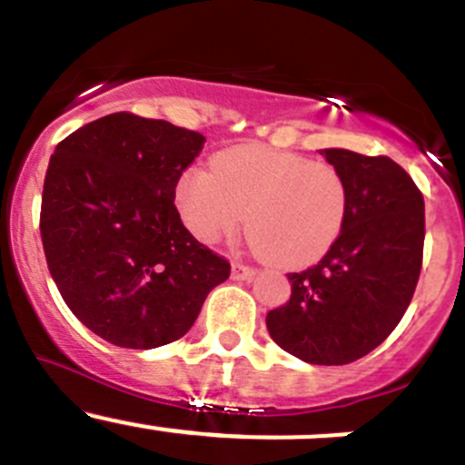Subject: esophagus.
<instances>
[{"label": "esophagus", "instance_id": "esophagus-1", "mask_svg": "<svg viewBox=\"0 0 465 465\" xmlns=\"http://www.w3.org/2000/svg\"><path fill=\"white\" fill-rule=\"evenodd\" d=\"M254 274H256L254 267L245 265V262H238V261L232 262V276L236 281H250V279H254Z\"/></svg>", "mask_w": 465, "mask_h": 465}]
</instances>
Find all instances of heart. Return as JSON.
<instances>
[{
  "label": "heart",
  "mask_w": 465,
  "mask_h": 465,
  "mask_svg": "<svg viewBox=\"0 0 465 465\" xmlns=\"http://www.w3.org/2000/svg\"><path fill=\"white\" fill-rule=\"evenodd\" d=\"M175 206L198 241L218 242L247 223L252 247L283 267L317 262L349 213L346 177L328 162L267 145H236L193 166L175 186Z\"/></svg>",
  "instance_id": "b5f03b06"
}]
</instances>
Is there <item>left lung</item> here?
<instances>
[{
  "label": "left lung",
  "instance_id": "left-lung-1",
  "mask_svg": "<svg viewBox=\"0 0 465 465\" xmlns=\"http://www.w3.org/2000/svg\"><path fill=\"white\" fill-rule=\"evenodd\" d=\"M320 153L349 184L344 229L317 265L288 274L290 302L265 323L290 355L331 367L371 353L405 315L423 262L425 203L393 159Z\"/></svg>",
  "mask_w": 465,
  "mask_h": 465
}]
</instances>
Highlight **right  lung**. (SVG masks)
I'll use <instances>...</instances> for the list:
<instances>
[{
	"label": "right lung",
	"instance_id": "obj_1",
	"mask_svg": "<svg viewBox=\"0 0 465 465\" xmlns=\"http://www.w3.org/2000/svg\"><path fill=\"white\" fill-rule=\"evenodd\" d=\"M206 139L168 121L116 112L55 145L40 233L69 311L124 349L189 332L229 261L182 224L175 186Z\"/></svg>",
	"mask_w": 465,
	"mask_h": 465
}]
</instances>
